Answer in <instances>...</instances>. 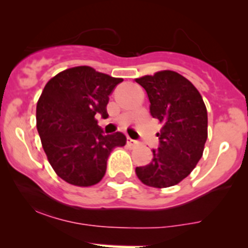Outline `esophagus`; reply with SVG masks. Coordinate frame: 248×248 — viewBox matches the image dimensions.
Instances as JSON below:
<instances>
[{
	"mask_svg": "<svg viewBox=\"0 0 248 248\" xmlns=\"http://www.w3.org/2000/svg\"><path fill=\"white\" fill-rule=\"evenodd\" d=\"M126 143H128V146H130V147H134V146L139 145V142H138V141L133 140V139H130V138H128V139H126Z\"/></svg>",
	"mask_w": 248,
	"mask_h": 248,
	"instance_id": "34e87169",
	"label": "esophagus"
}]
</instances>
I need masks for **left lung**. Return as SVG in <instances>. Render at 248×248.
Segmentation results:
<instances>
[{
    "mask_svg": "<svg viewBox=\"0 0 248 248\" xmlns=\"http://www.w3.org/2000/svg\"><path fill=\"white\" fill-rule=\"evenodd\" d=\"M147 93L150 112L162 124L159 147L152 161L136 167L140 181L151 187L174 186L186 178L203 155L208 136L207 108L192 82L173 70L135 79Z\"/></svg>",
    "mask_w": 248,
    "mask_h": 248,
    "instance_id": "left-lung-1",
    "label": "left lung"
}]
</instances>
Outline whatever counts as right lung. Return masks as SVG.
<instances>
[{
	"label": "right lung",
	"instance_id": "obj_1",
	"mask_svg": "<svg viewBox=\"0 0 248 248\" xmlns=\"http://www.w3.org/2000/svg\"><path fill=\"white\" fill-rule=\"evenodd\" d=\"M122 81L80 65L58 73L45 85L36 106V128L49 164L70 185L100 183L113 148L125 145L122 133L103 135L96 119L108 117V96Z\"/></svg>",
	"mask_w": 248,
	"mask_h": 248
}]
</instances>
